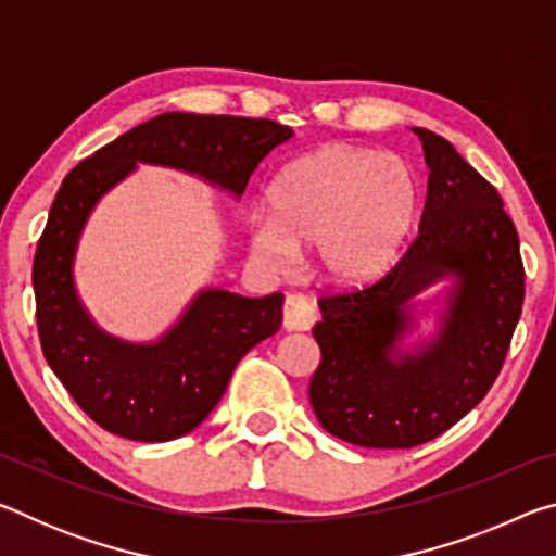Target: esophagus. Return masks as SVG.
<instances>
[{
	"mask_svg": "<svg viewBox=\"0 0 556 556\" xmlns=\"http://www.w3.org/2000/svg\"><path fill=\"white\" fill-rule=\"evenodd\" d=\"M318 318V308L301 294L285 299V328L287 331H308Z\"/></svg>",
	"mask_w": 556,
	"mask_h": 556,
	"instance_id": "1",
	"label": "esophagus"
}]
</instances>
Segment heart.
<instances>
[{"mask_svg":"<svg viewBox=\"0 0 556 556\" xmlns=\"http://www.w3.org/2000/svg\"><path fill=\"white\" fill-rule=\"evenodd\" d=\"M271 220L252 223V250L285 267L296 248H318L333 281L378 275L407 240L417 184L397 156L331 144L287 164L269 186Z\"/></svg>","mask_w":556,"mask_h":556,"instance_id":"b5f03b06","label":"heart"}]
</instances>
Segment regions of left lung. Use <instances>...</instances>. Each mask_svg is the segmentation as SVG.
<instances>
[{
  "label": "left lung",
  "mask_w": 556,
  "mask_h": 556,
  "mask_svg": "<svg viewBox=\"0 0 556 556\" xmlns=\"http://www.w3.org/2000/svg\"><path fill=\"white\" fill-rule=\"evenodd\" d=\"M414 131L429 166L419 230L365 287L326 289L312 331L316 417L365 448L419 446L464 419L501 375L525 301L520 238L501 193L444 137ZM446 270L462 281L445 333L421 356L390 362L408 323L403 304Z\"/></svg>",
  "instance_id": "obj_1"
}]
</instances>
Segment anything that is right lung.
<instances>
[{
  "label": "right lung",
  "instance_id": "1",
  "mask_svg": "<svg viewBox=\"0 0 556 556\" xmlns=\"http://www.w3.org/2000/svg\"><path fill=\"white\" fill-rule=\"evenodd\" d=\"M291 129L265 117L166 112L83 159L63 178L34 255L36 326L46 363L98 427L131 441H172L208 417L240 357L275 336L281 301L208 289L156 345H129L92 326L71 262L88 213L135 162L186 168L242 193Z\"/></svg>",
  "mask_w": 556,
  "mask_h": 556
}]
</instances>
